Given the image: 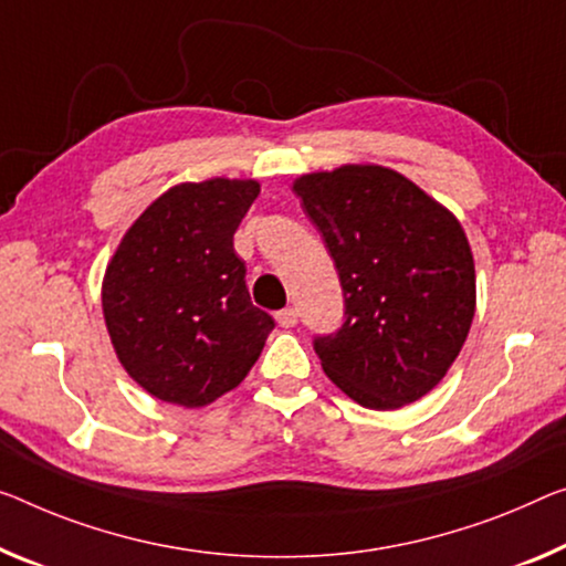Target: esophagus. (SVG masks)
Returning a JSON list of instances; mask_svg holds the SVG:
<instances>
[{
  "label": "esophagus",
  "mask_w": 566,
  "mask_h": 566,
  "mask_svg": "<svg viewBox=\"0 0 566 566\" xmlns=\"http://www.w3.org/2000/svg\"><path fill=\"white\" fill-rule=\"evenodd\" d=\"M275 321H277V326H283V328H293L295 324H298V311H295V308H283V311H277V313H275Z\"/></svg>",
  "instance_id": "34e87169"
}]
</instances>
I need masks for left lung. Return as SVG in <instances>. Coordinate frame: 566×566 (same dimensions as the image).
<instances>
[{
	"label": "left lung",
	"mask_w": 566,
	"mask_h": 566,
	"mask_svg": "<svg viewBox=\"0 0 566 566\" xmlns=\"http://www.w3.org/2000/svg\"><path fill=\"white\" fill-rule=\"evenodd\" d=\"M332 253L346 321L316 338L326 377L369 410H399L440 385L475 316V263L458 217L381 164L293 179Z\"/></svg>",
	"instance_id": "8db88e82"
}]
</instances>
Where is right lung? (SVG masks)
<instances>
[{"instance_id":"1","label":"right lung","mask_w":566,"mask_h":566,"mask_svg":"<svg viewBox=\"0 0 566 566\" xmlns=\"http://www.w3.org/2000/svg\"><path fill=\"white\" fill-rule=\"evenodd\" d=\"M258 195V179L174 185L108 260L101 306L113 352L161 402L195 410L232 392L273 332V318L250 301L232 245Z\"/></svg>"}]
</instances>
